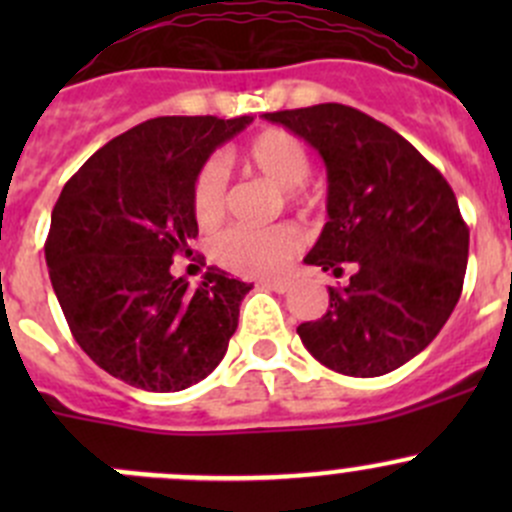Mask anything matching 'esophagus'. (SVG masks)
Listing matches in <instances>:
<instances>
[{
	"label": "esophagus",
	"instance_id": "34e87169",
	"mask_svg": "<svg viewBox=\"0 0 512 512\" xmlns=\"http://www.w3.org/2000/svg\"><path fill=\"white\" fill-rule=\"evenodd\" d=\"M262 287L272 289V292H277V294H285L287 289H289V282H282V280H265V282H262Z\"/></svg>",
	"mask_w": 512,
	"mask_h": 512
}]
</instances>
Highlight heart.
Returning <instances> with one entry per match:
<instances>
[{
  "label": "heart",
  "instance_id": "b5f03b06",
  "mask_svg": "<svg viewBox=\"0 0 512 512\" xmlns=\"http://www.w3.org/2000/svg\"><path fill=\"white\" fill-rule=\"evenodd\" d=\"M245 163L255 173L285 190L289 205H304L307 195L299 185L309 175V156L302 143L287 131H265L245 148ZM227 203V170L218 158H210L193 180V218L200 227H215L223 220ZM302 232L294 225H275L250 230L232 227L215 240L213 255L225 270L245 277H275L302 250Z\"/></svg>",
  "mask_w": 512,
  "mask_h": 512
}]
</instances>
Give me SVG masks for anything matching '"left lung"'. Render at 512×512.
<instances>
[{
	"instance_id": "8db88e82",
	"label": "left lung",
	"mask_w": 512,
	"mask_h": 512,
	"mask_svg": "<svg viewBox=\"0 0 512 512\" xmlns=\"http://www.w3.org/2000/svg\"><path fill=\"white\" fill-rule=\"evenodd\" d=\"M327 165V225L307 265L342 277L329 309L297 327L307 352L347 376L399 369L451 317L468 265V227L451 185L394 128L342 103L265 113Z\"/></svg>"
}]
</instances>
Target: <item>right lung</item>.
<instances>
[{
  "label": "right lung",
  "mask_w": 512,
  "mask_h": 512,
  "mask_svg": "<svg viewBox=\"0 0 512 512\" xmlns=\"http://www.w3.org/2000/svg\"><path fill=\"white\" fill-rule=\"evenodd\" d=\"M252 116H163L81 165L51 213L46 267L71 334L136 389L183 391L223 361L252 285L218 267L198 289L170 265L193 255V180Z\"/></svg>",
  "instance_id": "right-lung-1"
}]
</instances>
